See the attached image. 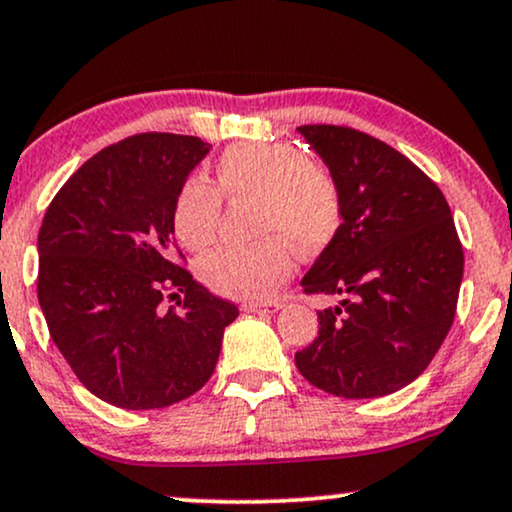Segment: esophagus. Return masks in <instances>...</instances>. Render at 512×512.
<instances>
[{"label":"esophagus","mask_w":512,"mask_h":512,"mask_svg":"<svg viewBox=\"0 0 512 512\" xmlns=\"http://www.w3.org/2000/svg\"><path fill=\"white\" fill-rule=\"evenodd\" d=\"M277 308H282V301H244L242 304L244 313H275Z\"/></svg>","instance_id":"1"}]
</instances>
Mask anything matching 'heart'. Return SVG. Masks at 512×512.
Listing matches in <instances>:
<instances>
[{
	"label": "heart",
	"instance_id": "1",
	"mask_svg": "<svg viewBox=\"0 0 512 512\" xmlns=\"http://www.w3.org/2000/svg\"><path fill=\"white\" fill-rule=\"evenodd\" d=\"M218 189L230 199H256L251 246H220L201 261L206 285L223 294L263 299L294 270L296 246L318 254L337 237L344 199L330 170L287 142H254L227 149L216 166ZM192 178L180 189L173 213L175 237L189 251L213 244L220 223V194Z\"/></svg>",
	"mask_w": 512,
	"mask_h": 512
}]
</instances>
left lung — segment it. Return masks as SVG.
<instances>
[{
  "label": "left lung",
  "mask_w": 512,
  "mask_h": 512,
  "mask_svg": "<svg viewBox=\"0 0 512 512\" xmlns=\"http://www.w3.org/2000/svg\"><path fill=\"white\" fill-rule=\"evenodd\" d=\"M337 178L344 218L301 280L339 296L318 311V337L294 356L313 387L342 399L394 394L422 375L456 315L463 246L441 189L365 132L301 125Z\"/></svg>",
  "instance_id": "8db88e82"
}]
</instances>
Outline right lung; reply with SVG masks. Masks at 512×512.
<instances>
[{
	"label": "right lung",
	"instance_id": "add662e5",
	"mask_svg": "<svg viewBox=\"0 0 512 512\" xmlns=\"http://www.w3.org/2000/svg\"><path fill=\"white\" fill-rule=\"evenodd\" d=\"M208 149L168 132L128 137L82 163L44 213V320L75 377L111 406L166 408L197 394L239 315L178 266L175 204ZM166 291L183 294L178 309L162 306Z\"/></svg>",
	"mask_w": 512,
	"mask_h": 512
}]
</instances>
